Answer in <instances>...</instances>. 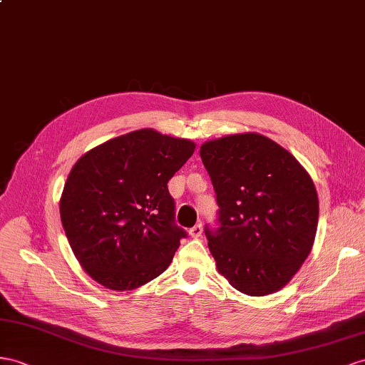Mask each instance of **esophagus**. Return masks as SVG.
Instances as JSON below:
<instances>
[{"label":"esophagus","instance_id":"34e87169","mask_svg":"<svg viewBox=\"0 0 365 365\" xmlns=\"http://www.w3.org/2000/svg\"><path fill=\"white\" fill-rule=\"evenodd\" d=\"M202 231H203L202 225H200V223H197V225H194V227L190 230V236L194 237V239H197V237L202 236Z\"/></svg>","mask_w":365,"mask_h":365}]
</instances>
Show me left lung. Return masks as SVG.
<instances>
[{"instance_id":"1","label":"left lung","mask_w":365,"mask_h":365,"mask_svg":"<svg viewBox=\"0 0 365 365\" xmlns=\"http://www.w3.org/2000/svg\"><path fill=\"white\" fill-rule=\"evenodd\" d=\"M219 203L205 230L217 272L248 296L284 288L314 244L319 200L293 154L262 134L242 133L200 146Z\"/></svg>"}]
</instances>
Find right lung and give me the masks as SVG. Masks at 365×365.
<instances>
[{"instance_id":"right-lung-1","label":"right lung","mask_w":365,"mask_h":365,"mask_svg":"<svg viewBox=\"0 0 365 365\" xmlns=\"http://www.w3.org/2000/svg\"><path fill=\"white\" fill-rule=\"evenodd\" d=\"M195 143L145 128L92 148L72 166L60 199L69 245L83 269L125 292L160 276L186 232L174 223L168 180Z\"/></svg>"}]
</instances>
